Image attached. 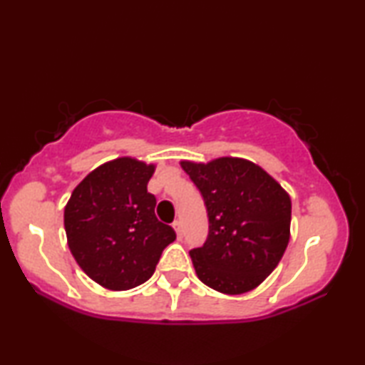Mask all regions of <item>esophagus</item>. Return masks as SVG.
<instances>
[{"instance_id": "1", "label": "esophagus", "mask_w": 365, "mask_h": 365, "mask_svg": "<svg viewBox=\"0 0 365 365\" xmlns=\"http://www.w3.org/2000/svg\"><path fill=\"white\" fill-rule=\"evenodd\" d=\"M172 227H174V230H175V233H177V237H178V238H182V235H183L182 222H180V220H175L174 224H172Z\"/></svg>"}]
</instances>
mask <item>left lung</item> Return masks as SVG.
I'll list each match as a JSON object with an SVG mask.
<instances>
[{
  "label": "left lung",
  "mask_w": 365,
  "mask_h": 365,
  "mask_svg": "<svg viewBox=\"0 0 365 365\" xmlns=\"http://www.w3.org/2000/svg\"><path fill=\"white\" fill-rule=\"evenodd\" d=\"M180 165L207 207L206 243L190 251L197 279L224 294L251 292L279 265L288 246L289 195L243 158L180 160Z\"/></svg>",
  "instance_id": "8db88e82"
}]
</instances>
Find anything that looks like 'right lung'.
<instances>
[{
  "mask_svg": "<svg viewBox=\"0 0 365 365\" xmlns=\"http://www.w3.org/2000/svg\"><path fill=\"white\" fill-rule=\"evenodd\" d=\"M156 165L122 156L91 170L64 207L67 245L91 280L113 292L145 283L174 228L159 222L148 182Z\"/></svg>",
  "mask_w": 365,
  "mask_h": 365,
  "instance_id": "obj_1",
  "label": "right lung"
}]
</instances>
